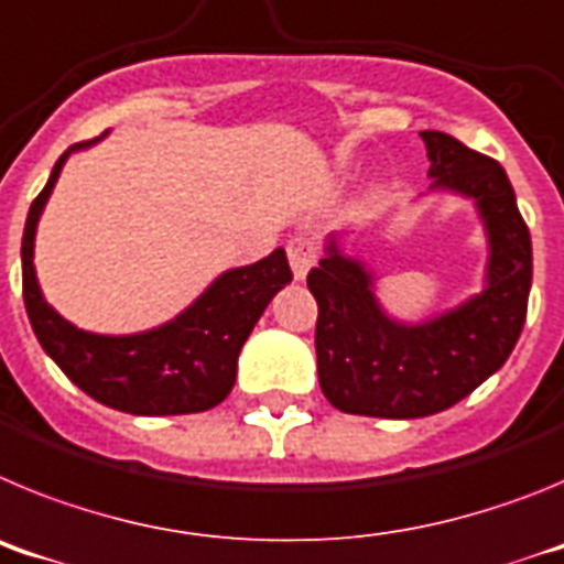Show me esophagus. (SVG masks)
<instances>
[{
    "mask_svg": "<svg viewBox=\"0 0 564 564\" xmlns=\"http://www.w3.org/2000/svg\"><path fill=\"white\" fill-rule=\"evenodd\" d=\"M288 259H291L293 276L305 279L307 271L316 265V259H318L316 239H313L311 234H296V237L288 242Z\"/></svg>",
    "mask_w": 564,
    "mask_h": 564,
    "instance_id": "obj_1",
    "label": "esophagus"
}]
</instances>
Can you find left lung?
Masks as SVG:
<instances>
[{
  "label": "left lung",
  "mask_w": 564,
  "mask_h": 564,
  "mask_svg": "<svg viewBox=\"0 0 564 564\" xmlns=\"http://www.w3.org/2000/svg\"><path fill=\"white\" fill-rule=\"evenodd\" d=\"M430 192L471 200L488 242L482 291L423 322H401L376 296V273L327 234L325 257L307 273L316 296L318 383L341 412L426 417L449 410L508 361L525 325L531 234L506 169L446 132H421Z\"/></svg>",
  "instance_id": "left-lung-1"
}]
</instances>
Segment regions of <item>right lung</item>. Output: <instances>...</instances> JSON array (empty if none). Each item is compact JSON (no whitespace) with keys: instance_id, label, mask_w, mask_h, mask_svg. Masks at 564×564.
I'll list each match as a JSON object with an SVG mask.
<instances>
[{"instance_id":"obj_1","label":"right lung","mask_w":564,"mask_h":564,"mask_svg":"<svg viewBox=\"0 0 564 564\" xmlns=\"http://www.w3.org/2000/svg\"><path fill=\"white\" fill-rule=\"evenodd\" d=\"M107 138V132L101 134ZM101 138L73 143L50 172L28 212L22 237V293L39 344L78 390L129 415H188L223 403L237 381V358L259 316L293 279L285 248L253 265L228 268L186 311L152 330L104 336L76 327L47 305L33 265L36 228L58 174L73 152Z\"/></svg>"}]
</instances>
